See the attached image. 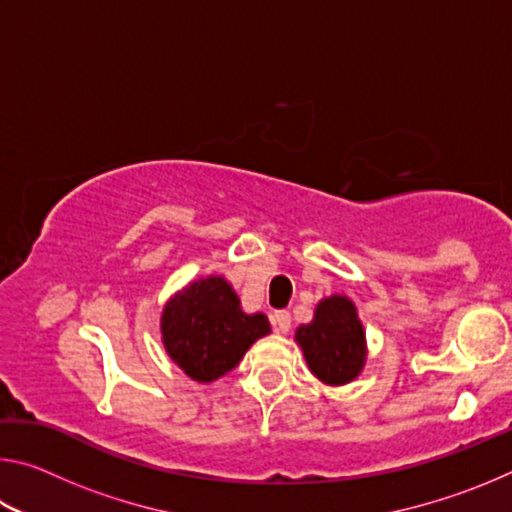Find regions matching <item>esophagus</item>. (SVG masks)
I'll list each match as a JSON object with an SVG mask.
<instances>
[{
    "instance_id": "1",
    "label": "esophagus",
    "mask_w": 512,
    "mask_h": 512,
    "mask_svg": "<svg viewBox=\"0 0 512 512\" xmlns=\"http://www.w3.org/2000/svg\"><path fill=\"white\" fill-rule=\"evenodd\" d=\"M273 323H275L277 329H280V332L287 334L291 329V314H289V311H275Z\"/></svg>"
}]
</instances>
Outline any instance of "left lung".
I'll list each match as a JSON object with an SVG mask.
<instances>
[{"label": "left lung", "instance_id": "left-lung-1", "mask_svg": "<svg viewBox=\"0 0 512 512\" xmlns=\"http://www.w3.org/2000/svg\"><path fill=\"white\" fill-rule=\"evenodd\" d=\"M363 327L357 309L343 296H332L316 307L309 325L298 327L296 341L314 375L325 384L341 386L359 375L366 361Z\"/></svg>", "mask_w": 512, "mask_h": 512}]
</instances>
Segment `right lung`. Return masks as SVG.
<instances>
[{
	"mask_svg": "<svg viewBox=\"0 0 512 512\" xmlns=\"http://www.w3.org/2000/svg\"><path fill=\"white\" fill-rule=\"evenodd\" d=\"M162 343L169 357L196 381L230 372L257 339L271 332L264 314H244L223 277L189 284L162 311Z\"/></svg>",
	"mask_w": 512,
	"mask_h": 512,
	"instance_id": "obj_1",
	"label": "right lung"
}]
</instances>
